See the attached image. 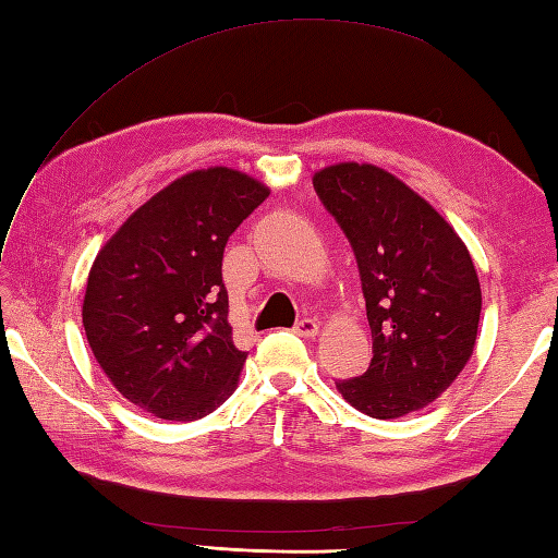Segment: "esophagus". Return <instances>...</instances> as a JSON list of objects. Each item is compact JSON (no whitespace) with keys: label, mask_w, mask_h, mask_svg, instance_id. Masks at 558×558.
Segmentation results:
<instances>
[{"label":"esophagus","mask_w":558,"mask_h":558,"mask_svg":"<svg viewBox=\"0 0 558 558\" xmlns=\"http://www.w3.org/2000/svg\"><path fill=\"white\" fill-rule=\"evenodd\" d=\"M318 330H322V324H318L316 318H302V322L294 326V333L302 338H316Z\"/></svg>","instance_id":"34e87169"}]
</instances>
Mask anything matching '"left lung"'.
I'll return each mask as SVG.
<instances>
[{
    "instance_id": "obj_1",
    "label": "left lung",
    "mask_w": 558,
    "mask_h": 558,
    "mask_svg": "<svg viewBox=\"0 0 558 558\" xmlns=\"http://www.w3.org/2000/svg\"><path fill=\"white\" fill-rule=\"evenodd\" d=\"M357 256L374 354L338 393L374 420L429 405L465 369L477 342L482 290L465 242L429 201L372 162H336L312 177Z\"/></svg>"
}]
</instances>
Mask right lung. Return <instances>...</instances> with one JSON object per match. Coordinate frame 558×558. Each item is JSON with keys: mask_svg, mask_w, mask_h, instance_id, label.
I'll return each mask as SVG.
<instances>
[{"mask_svg": "<svg viewBox=\"0 0 558 558\" xmlns=\"http://www.w3.org/2000/svg\"><path fill=\"white\" fill-rule=\"evenodd\" d=\"M270 189L232 168L177 177L102 244L83 294V328L100 369L153 417L192 422L228 400L236 350L222 286L228 236Z\"/></svg>", "mask_w": 558, "mask_h": 558, "instance_id": "right-lung-1", "label": "right lung"}]
</instances>
